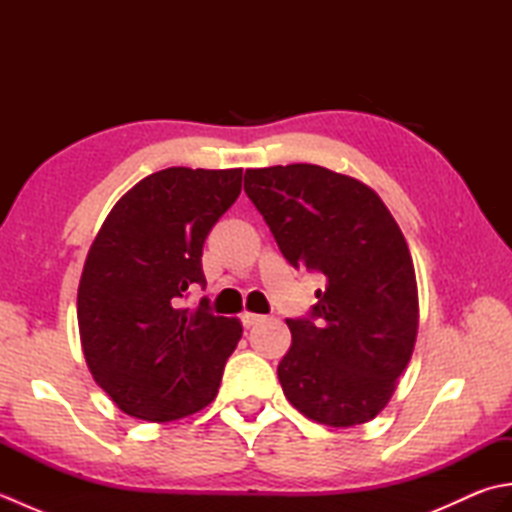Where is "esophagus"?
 <instances>
[{
	"label": "esophagus",
	"mask_w": 512,
	"mask_h": 512,
	"mask_svg": "<svg viewBox=\"0 0 512 512\" xmlns=\"http://www.w3.org/2000/svg\"><path fill=\"white\" fill-rule=\"evenodd\" d=\"M264 317H262V314H257V312H242V323L246 325V328H250V325H255V323H259V321H262Z\"/></svg>",
	"instance_id": "1"
}]
</instances>
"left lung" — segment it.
<instances>
[{"label": "left lung", "mask_w": 512, "mask_h": 512, "mask_svg": "<svg viewBox=\"0 0 512 512\" xmlns=\"http://www.w3.org/2000/svg\"><path fill=\"white\" fill-rule=\"evenodd\" d=\"M244 191L295 268L325 288L312 319H286L277 367L290 405L325 427L374 420L394 396L418 334V284L407 239L380 195L319 165L246 169Z\"/></svg>", "instance_id": "8db88e82"}]
</instances>
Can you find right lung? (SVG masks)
I'll return each instance as SVG.
<instances>
[{"mask_svg":"<svg viewBox=\"0 0 512 512\" xmlns=\"http://www.w3.org/2000/svg\"><path fill=\"white\" fill-rule=\"evenodd\" d=\"M242 191V169L169 167L134 184L85 257L76 317L85 363L116 407L171 422L211 405L242 321L180 306L204 239Z\"/></svg>","mask_w":512,"mask_h":512,"instance_id":"1","label":"right lung"}]
</instances>
